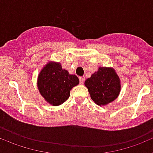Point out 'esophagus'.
Wrapping results in <instances>:
<instances>
[{"label": "esophagus", "instance_id": "obj_1", "mask_svg": "<svg viewBox=\"0 0 153 153\" xmlns=\"http://www.w3.org/2000/svg\"><path fill=\"white\" fill-rule=\"evenodd\" d=\"M79 83H80V84H83V82H84V79H83V77L80 76V77H79Z\"/></svg>", "mask_w": 153, "mask_h": 153}]
</instances>
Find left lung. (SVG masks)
<instances>
[{"label": "left lung", "instance_id": "left-lung-1", "mask_svg": "<svg viewBox=\"0 0 153 153\" xmlns=\"http://www.w3.org/2000/svg\"><path fill=\"white\" fill-rule=\"evenodd\" d=\"M91 99L97 105L103 106L117 99L120 92V79L111 68L100 67L97 72L85 81Z\"/></svg>", "mask_w": 153, "mask_h": 153}]
</instances>
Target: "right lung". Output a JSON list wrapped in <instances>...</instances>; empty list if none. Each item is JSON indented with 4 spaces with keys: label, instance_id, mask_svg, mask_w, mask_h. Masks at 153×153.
<instances>
[{
    "label": "right lung",
    "instance_id": "add662e5",
    "mask_svg": "<svg viewBox=\"0 0 153 153\" xmlns=\"http://www.w3.org/2000/svg\"><path fill=\"white\" fill-rule=\"evenodd\" d=\"M79 84L76 76L70 75L58 63H50L38 76L37 86L42 97L53 106H59L67 100L74 86Z\"/></svg>",
    "mask_w": 153,
    "mask_h": 153
}]
</instances>
